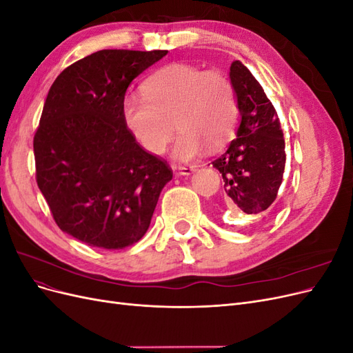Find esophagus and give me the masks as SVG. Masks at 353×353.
I'll return each mask as SVG.
<instances>
[{
  "label": "esophagus",
  "instance_id": "esophagus-1",
  "mask_svg": "<svg viewBox=\"0 0 353 353\" xmlns=\"http://www.w3.org/2000/svg\"><path fill=\"white\" fill-rule=\"evenodd\" d=\"M178 170L183 175H190L191 172H194L196 170V166H193V165H179L178 166Z\"/></svg>",
  "mask_w": 353,
  "mask_h": 353
}]
</instances>
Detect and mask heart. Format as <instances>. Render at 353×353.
<instances>
[{"mask_svg":"<svg viewBox=\"0 0 353 353\" xmlns=\"http://www.w3.org/2000/svg\"><path fill=\"white\" fill-rule=\"evenodd\" d=\"M122 117L128 131L145 152L162 154L174 135L178 159L188 160L222 147L237 128L236 88L225 73L175 63L144 83V95L123 100Z\"/></svg>","mask_w":353,"mask_h":353,"instance_id":"1","label":"heart"}]
</instances>
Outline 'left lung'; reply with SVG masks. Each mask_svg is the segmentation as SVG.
Returning <instances> with one entry per match:
<instances>
[{"mask_svg":"<svg viewBox=\"0 0 353 353\" xmlns=\"http://www.w3.org/2000/svg\"><path fill=\"white\" fill-rule=\"evenodd\" d=\"M241 123L227 150L212 162L223 178L225 205L248 215L268 209L279 194L285 143L272 103L241 61L231 65Z\"/></svg>","mask_w":353,"mask_h":353,"instance_id":"8db88e82","label":"left lung"}]
</instances>
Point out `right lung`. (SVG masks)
Instances as JSON below:
<instances>
[{
  "instance_id": "1",
  "label": "right lung",
  "mask_w": 353,
  "mask_h": 353,
  "mask_svg": "<svg viewBox=\"0 0 353 353\" xmlns=\"http://www.w3.org/2000/svg\"><path fill=\"white\" fill-rule=\"evenodd\" d=\"M166 50H101L51 85L34 137L37 184L57 227L105 250L132 245L150 227L165 159L145 152L122 117L132 79Z\"/></svg>"
}]
</instances>
